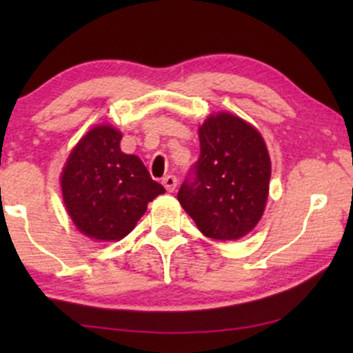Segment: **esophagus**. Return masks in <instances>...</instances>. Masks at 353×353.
<instances>
[{
    "mask_svg": "<svg viewBox=\"0 0 353 353\" xmlns=\"http://www.w3.org/2000/svg\"><path fill=\"white\" fill-rule=\"evenodd\" d=\"M162 185L165 186V190H167L168 192H173V191L176 190V185H178L176 176H175V175H167V176L162 180Z\"/></svg>",
    "mask_w": 353,
    "mask_h": 353,
    "instance_id": "1",
    "label": "esophagus"
}]
</instances>
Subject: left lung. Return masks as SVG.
<instances>
[{"mask_svg":"<svg viewBox=\"0 0 353 353\" xmlns=\"http://www.w3.org/2000/svg\"><path fill=\"white\" fill-rule=\"evenodd\" d=\"M201 156L178 191L207 238L234 241L255 228L267 204L272 162L262 134L228 112L199 127Z\"/></svg>","mask_w":353,"mask_h":353,"instance_id":"8db88e82","label":"left lung"}]
</instances>
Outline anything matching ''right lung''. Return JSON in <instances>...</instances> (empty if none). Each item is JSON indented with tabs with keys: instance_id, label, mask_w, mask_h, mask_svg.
<instances>
[{
	"instance_id": "right-lung-1",
	"label": "right lung",
	"mask_w": 353,
	"mask_h": 353,
	"mask_svg": "<svg viewBox=\"0 0 353 353\" xmlns=\"http://www.w3.org/2000/svg\"><path fill=\"white\" fill-rule=\"evenodd\" d=\"M120 139L122 133L110 125L91 128L62 170L65 209L77 230L91 239H123L149 202L165 192L141 159L120 151Z\"/></svg>"
}]
</instances>
